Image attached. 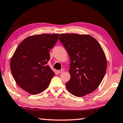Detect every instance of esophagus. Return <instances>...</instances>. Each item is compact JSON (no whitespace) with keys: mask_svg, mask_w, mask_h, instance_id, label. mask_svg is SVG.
Here are the masks:
<instances>
[{"mask_svg":"<svg viewBox=\"0 0 123 123\" xmlns=\"http://www.w3.org/2000/svg\"><path fill=\"white\" fill-rule=\"evenodd\" d=\"M64 70H65L64 69H61V70H58L57 72H58V73H62V72H64Z\"/></svg>","mask_w":123,"mask_h":123,"instance_id":"esophagus-1","label":"esophagus"}]
</instances>
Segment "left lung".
<instances>
[{
    "label": "left lung",
    "instance_id": "left-lung-1",
    "mask_svg": "<svg viewBox=\"0 0 123 123\" xmlns=\"http://www.w3.org/2000/svg\"><path fill=\"white\" fill-rule=\"evenodd\" d=\"M60 42L70 57V79L68 91L77 97L91 93L98 88L106 70V59L103 49L89 35L61 34Z\"/></svg>",
    "mask_w": 123,
    "mask_h": 123
}]
</instances>
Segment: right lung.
<instances>
[{
	"instance_id": "1",
	"label": "right lung",
	"mask_w": 123,
	"mask_h": 123,
	"mask_svg": "<svg viewBox=\"0 0 123 123\" xmlns=\"http://www.w3.org/2000/svg\"><path fill=\"white\" fill-rule=\"evenodd\" d=\"M58 34L32 35L23 40L11 58V73L18 86L29 93L43 92L55 75L47 62L49 51L58 39Z\"/></svg>"
}]
</instances>
